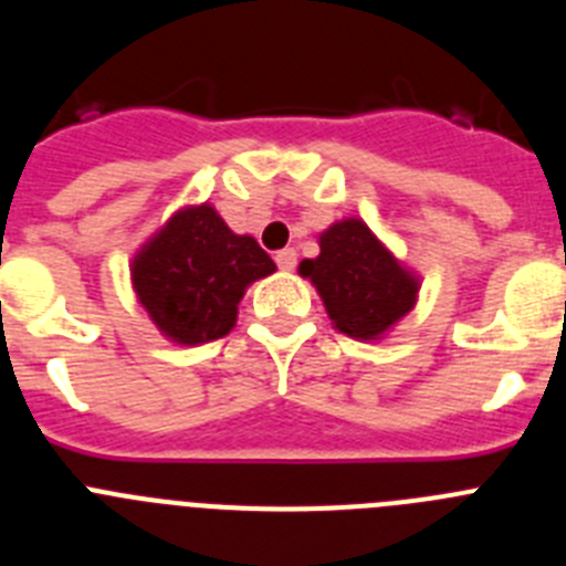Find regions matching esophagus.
<instances>
[{
    "label": "esophagus",
    "instance_id": "obj_1",
    "mask_svg": "<svg viewBox=\"0 0 566 566\" xmlns=\"http://www.w3.org/2000/svg\"><path fill=\"white\" fill-rule=\"evenodd\" d=\"M274 260H277V266L283 269V272H292V269L297 266V252H294V249H280V252L274 254Z\"/></svg>",
    "mask_w": 566,
    "mask_h": 566
}]
</instances>
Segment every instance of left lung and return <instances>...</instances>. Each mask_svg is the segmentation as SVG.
Returning <instances> with one entry per match:
<instances>
[{"label": "left lung", "mask_w": 566, "mask_h": 566, "mask_svg": "<svg viewBox=\"0 0 566 566\" xmlns=\"http://www.w3.org/2000/svg\"><path fill=\"white\" fill-rule=\"evenodd\" d=\"M323 297L334 328L354 339H382L417 306L419 277L359 218L319 234V254L300 263Z\"/></svg>", "instance_id": "8db88e82"}]
</instances>
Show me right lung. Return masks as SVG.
<instances>
[{
	"mask_svg": "<svg viewBox=\"0 0 566 566\" xmlns=\"http://www.w3.org/2000/svg\"><path fill=\"white\" fill-rule=\"evenodd\" d=\"M274 260L252 234H234L214 207H184L133 258V289L158 332L201 345L234 328L238 303Z\"/></svg>",
	"mask_w": 566,
	"mask_h": 566,
	"instance_id": "obj_1",
	"label": "right lung"
}]
</instances>
